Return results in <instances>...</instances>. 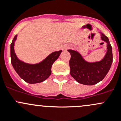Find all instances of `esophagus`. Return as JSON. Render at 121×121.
<instances>
[{"instance_id": "1", "label": "esophagus", "mask_w": 121, "mask_h": 121, "mask_svg": "<svg viewBox=\"0 0 121 121\" xmlns=\"http://www.w3.org/2000/svg\"><path fill=\"white\" fill-rule=\"evenodd\" d=\"M69 48V45H65V46H64V47H63V50H65V51H66V50H67V49H68V48Z\"/></svg>"}]
</instances>
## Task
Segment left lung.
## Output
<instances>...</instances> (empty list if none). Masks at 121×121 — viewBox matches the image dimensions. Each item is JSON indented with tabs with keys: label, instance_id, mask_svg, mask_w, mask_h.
<instances>
[{
	"label": "left lung",
	"instance_id": "left-lung-1",
	"mask_svg": "<svg viewBox=\"0 0 121 121\" xmlns=\"http://www.w3.org/2000/svg\"><path fill=\"white\" fill-rule=\"evenodd\" d=\"M101 33V39L107 43V53L98 62H88L83 59L79 52L69 49L71 58L69 60L70 73L78 83L84 85H94L104 79L112 63V50L108 38Z\"/></svg>",
	"mask_w": 121,
	"mask_h": 121
}]
</instances>
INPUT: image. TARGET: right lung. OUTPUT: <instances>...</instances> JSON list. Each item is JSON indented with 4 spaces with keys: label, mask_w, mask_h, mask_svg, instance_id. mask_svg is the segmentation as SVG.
Masks as SVG:
<instances>
[{
    "label": "right lung",
    "mask_w": 121,
    "mask_h": 121,
    "mask_svg": "<svg viewBox=\"0 0 121 121\" xmlns=\"http://www.w3.org/2000/svg\"><path fill=\"white\" fill-rule=\"evenodd\" d=\"M17 35H15L10 45L11 63L16 72L22 79L30 84L43 82L51 74L52 65L59 58L62 51L53 52L42 62L36 64L25 63L18 59L14 52V42Z\"/></svg>",
    "instance_id": "right-lung-1"
}]
</instances>
